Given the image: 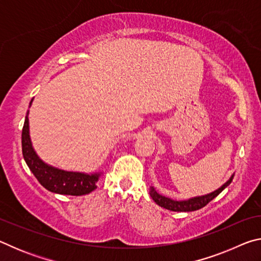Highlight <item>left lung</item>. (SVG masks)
<instances>
[{
    "mask_svg": "<svg viewBox=\"0 0 261 261\" xmlns=\"http://www.w3.org/2000/svg\"><path fill=\"white\" fill-rule=\"evenodd\" d=\"M233 176H235V173L230 176V178H229L226 183L221 185V187L219 189H216L215 191L204 194V196L189 198L187 200H175V199H171L169 197L162 196V194L159 193L156 190L154 189V187H149V194H151L152 199L155 201L156 205L161 206L166 210H169L173 212H193V211L202 208V207L208 204L211 200H213L215 197H218L219 194L227 187H229V184L232 182Z\"/></svg>",
    "mask_w": 261,
    "mask_h": 261,
    "instance_id": "left-lung-1",
    "label": "left lung"
}]
</instances>
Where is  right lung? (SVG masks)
Here are the masks:
<instances>
[{
    "label": "right lung",
    "instance_id": "right-lung-1",
    "mask_svg": "<svg viewBox=\"0 0 261 261\" xmlns=\"http://www.w3.org/2000/svg\"><path fill=\"white\" fill-rule=\"evenodd\" d=\"M33 99L31 100L30 107L32 106ZM28 110L21 132V149H23V156L29 166L30 170L32 171L35 178L39 180L43 188L48 191L68 194V196H83L87 194L96 189V182L102 173H81V171H68L60 169L54 166H50L42 161L37 152L34 151L32 140L30 137V123H29Z\"/></svg>",
    "mask_w": 261,
    "mask_h": 261
}]
</instances>
